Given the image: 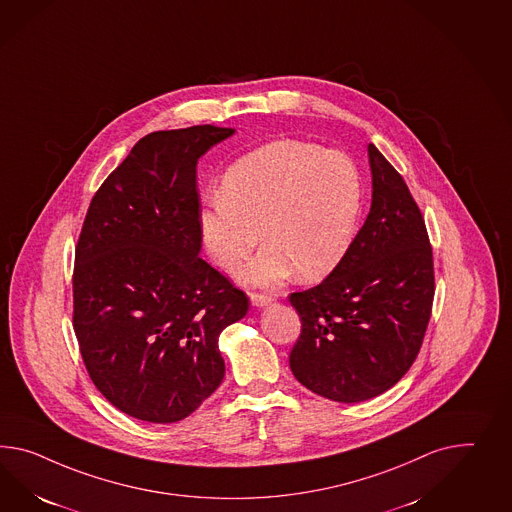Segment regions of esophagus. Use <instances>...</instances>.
I'll return each instance as SVG.
<instances>
[{"label":"esophagus","mask_w":512,"mask_h":512,"mask_svg":"<svg viewBox=\"0 0 512 512\" xmlns=\"http://www.w3.org/2000/svg\"><path fill=\"white\" fill-rule=\"evenodd\" d=\"M271 297L269 295H265V293H252L250 295V302H252V306H256V308H263V306H267V304H271Z\"/></svg>","instance_id":"esophagus-1"}]
</instances>
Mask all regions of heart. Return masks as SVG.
Wrapping results in <instances>:
<instances>
[{"instance_id": "heart-1", "label": "heart", "mask_w": 512, "mask_h": 512, "mask_svg": "<svg viewBox=\"0 0 512 512\" xmlns=\"http://www.w3.org/2000/svg\"><path fill=\"white\" fill-rule=\"evenodd\" d=\"M362 211V178L341 152L299 141L262 146L224 172L221 195L198 213V230L211 263L241 273L250 286L273 288L293 271L321 280L353 247Z\"/></svg>"}]
</instances>
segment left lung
I'll list each match as a JSON object with an SVG mask.
<instances>
[{
	"label": "left lung",
	"instance_id": "8db88e82",
	"mask_svg": "<svg viewBox=\"0 0 512 512\" xmlns=\"http://www.w3.org/2000/svg\"><path fill=\"white\" fill-rule=\"evenodd\" d=\"M371 210L336 271L291 293L301 336L289 354L295 379L338 403L384 394L414 364L431 319L433 250L405 180L367 146Z\"/></svg>",
	"mask_w": 512,
	"mask_h": 512
}]
</instances>
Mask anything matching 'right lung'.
<instances>
[{"mask_svg": "<svg viewBox=\"0 0 512 512\" xmlns=\"http://www.w3.org/2000/svg\"><path fill=\"white\" fill-rule=\"evenodd\" d=\"M236 130L148 133L92 197L74 265V332L124 414L174 423L223 382L219 334L249 299L198 254L197 163Z\"/></svg>", "mask_w": 512, "mask_h": 512, "instance_id": "obj_1", "label": "right lung"}]
</instances>
